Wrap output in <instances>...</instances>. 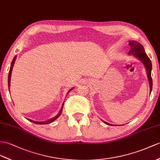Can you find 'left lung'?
Here are the masks:
<instances>
[{"instance_id": "obj_1", "label": "left lung", "mask_w": 160, "mask_h": 160, "mask_svg": "<svg viewBox=\"0 0 160 160\" xmlns=\"http://www.w3.org/2000/svg\"><path fill=\"white\" fill-rule=\"evenodd\" d=\"M129 45L131 47V49L129 52V53L130 54L133 53L136 57L139 58V59L143 62V64L145 66V68L147 72L148 79H149V83H150V92H151L153 81H152V78H151L152 64H151V62L149 59V58L147 56L145 50H144L143 46L140 43V42L136 41H132L129 42ZM104 122L106 124H107V125H109V126L111 125V124L108 123L106 122Z\"/></svg>"}]
</instances>
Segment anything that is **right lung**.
<instances>
[{
  "label": "right lung",
  "instance_id": "add662e5",
  "mask_svg": "<svg viewBox=\"0 0 160 160\" xmlns=\"http://www.w3.org/2000/svg\"><path fill=\"white\" fill-rule=\"evenodd\" d=\"M15 58L16 57H14V58H13V61H12V62H11V67H10V70H9V77H8V85H9V88L10 87V79H11V71H12V68H13V64H14V62H15ZM63 106H64V104H63ZM62 108H61V110L60 111V112H59V113L58 114V115H56V117H54L53 118H52V119H49V120H48V121H46V122H34V121H32V120H30V119H28L30 122H32V123H37V124H49V123H52V122H53V121H55L58 117H59L60 115H61V113H62Z\"/></svg>",
  "mask_w": 160,
  "mask_h": 160
}]
</instances>
